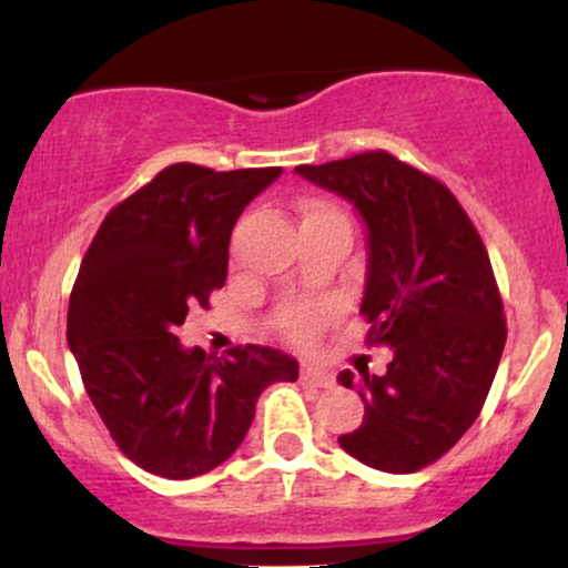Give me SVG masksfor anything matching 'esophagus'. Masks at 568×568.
Returning a JSON list of instances; mask_svg holds the SVG:
<instances>
[{"mask_svg": "<svg viewBox=\"0 0 568 568\" xmlns=\"http://www.w3.org/2000/svg\"><path fill=\"white\" fill-rule=\"evenodd\" d=\"M298 379H302V384H306V387H323V389H331L336 384V379L328 374V371L310 368V366L302 368V376H298Z\"/></svg>", "mask_w": 568, "mask_h": 568, "instance_id": "obj_1", "label": "esophagus"}]
</instances>
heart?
<instances>
[{
    "label": "heart",
    "mask_w": 568,
    "mask_h": 568,
    "mask_svg": "<svg viewBox=\"0 0 568 568\" xmlns=\"http://www.w3.org/2000/svg\"><path fill=\"white\" fill-rule=\"evenodd\" d=\"M317 221H342L349 224L342 207L331 200H306L302 205V224H317ZM334 315V306L328 302H298L283 306L280 312V328L291 342H312L317 331Z\"/></svg>",
    "instance_id": "obj_1"
}]
</instances>
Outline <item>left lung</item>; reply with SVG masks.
Returning a JSON list of instances; mask_svg holds the SVG:
<instances>
[{
	"label": "left lung",
	"mask_w": 568,
	"mask_h": 568,
	"mask_svg": "<svg viewBox=\"0 0 568 568\" xmlns=\"http://www.w3.org/2000/svg\"><path fill=\"white\" fill-rule=\"evenodd\" d=\"M296 173L342 194L366 221L361 315L371 323L366 342L393 349L387 374H338L366 403L363 425L338 443L374 470H422L478 419L505 349L484 240L452 189L384 149Z\"/></svg>",
	"instance_id": "8db88e82"
}]
</instances>
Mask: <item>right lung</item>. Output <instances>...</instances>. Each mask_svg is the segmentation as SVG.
Returning <instances> with one entry per match:
<instances>
[{"label":"right lung","instance_id":"obj_1","mask_svg":"<svg viewBox=\"0 0 568 568\" xmlns=\"http://www.w3.org/2000/svg\"><path fill=\"white\" fill-rule=\"evenodd\" d=\"M283 168L175 162L106 213L69 298V347L109 435L146 473L186 480L243 443L272 382L298 363L272 347L230 357L181 347L189 310L224 288L230 237L245 205Z\"/></svg>","mask_w":568,"mask_h":568}]
</instances>
